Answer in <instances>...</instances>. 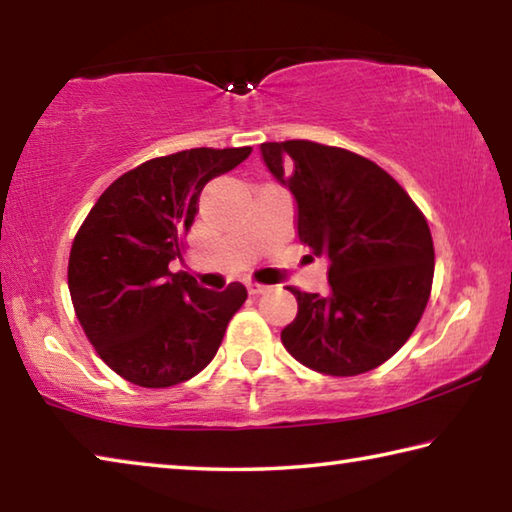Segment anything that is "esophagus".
<instances>
[{"label": "esophagus", "mask_w": 512, "mask_h": 512, "mask_svg": "<svg viewBox=\"0 0 512 512\" xmlns=\"http://www.w3.org/2000/svg\"><path fill=\"white\" fill-rule=\"evenodd\" d=\"M246 287H248L250 296H259V293H264L268 289V287H264V284H255V282H248Z\"/></svg>", "instance_id": "obj_1"}]
</instances>
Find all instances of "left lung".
Returning a JSON list of instances; mask_svg holds the SVG:
<instances>
[{"mask_svg":"<svg viewBox=\"0 0 512 512\" xmlns=\"http://www.w3.org/2000/svg\"><path fill=\"white\" fill-rule=\"evenodd\" d=\"M266 169L296 201L302 244L327 257L329 293L289 291L298 316L282 329L293 359L352 377L402 348L427 307L433 280L429 225L375 162L307 140L259 146Z\"/></svg>","mask_w":512,"mask_h":512,"instance_id":"1","label":"left lung"}]
</instances>
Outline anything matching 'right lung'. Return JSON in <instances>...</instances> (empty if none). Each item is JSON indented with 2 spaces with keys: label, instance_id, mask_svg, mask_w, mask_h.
Wrapping results in <instances>:
<instances>
[{
  "label": "right lung",
  "instance_id": "obj_1",
  "mask_svg": "<svg viewBox=\"0 0 512 512\" xmlns=\"http://www.w3.org/2000/svg\"><path fill=\"white\" fill-rule=\"evenodd\" d=\"M250 151L192 149L144 162L83 221L69 253V293L99 357L131 384L167 388L198 375L246 302L244 284L205 289L169 262L180 257L203 187Z\"/></svg>",
  "mask_w": 512,
  "mask_h": 512
}]
</instances>
